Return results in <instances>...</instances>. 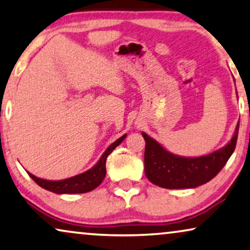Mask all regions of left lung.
I'll list each match as a JSON object with an SVG mask.
<instances>
[{
	"instance_id": "obj_1",
	"label": "left lung",
	"mask_w": 250,
	"mask_h": 250,
	"mask_svg": "<svg viewBox=\"0 0 250 250\" xmlns=\"http://www.w3.org/2000/svg\"><path fill=\"white\" fill-rule=\"evenodd\" d=\"M239 123L228 145L200 157H182L167 151L151 136L146 141L145 173L150 182L165 189H193L209 182L220 173L235 149Z\"/></svg>"
}]
</instances>
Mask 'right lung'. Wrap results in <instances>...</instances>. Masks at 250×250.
Masks as SVG:
<instances>
[{
    "label": "right lung",
    "instance_id": "right-lung-1",
    "mask_svg": "<svg viewBox=\"0 0 250 250\" xmlns=\"http://www.w3.org/2000/svg\"><path fill=\"white\" fill-rule=\"evenodd\" d=\"M126 138V134L121 136L118 140H116L114 143H111L108 146L107 150L104 152V155L100 157V159L98 160V163L90 168L86 172L78 174L69 179L59 180V181H50V180H44L41 177H37L29 172L28 175L39 184L41 188L45 189L51 192H54L57 194H71V193H85L90 192V191L94 190L95 188L99 187L104 181L105 176V160L107 157L110 155L116 146H118L121 143L124 141Z\"/></svg>",
    "mask_w": 250,
    "mask_h": 250
}]
</instances>
